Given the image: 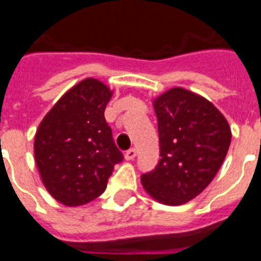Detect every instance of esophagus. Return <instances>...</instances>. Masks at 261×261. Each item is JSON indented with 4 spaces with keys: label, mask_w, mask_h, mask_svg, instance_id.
Listing matches in <instances>:
<instances>
[{
    "label": "esophagus",
    "mask_w": 261,
    "mask_h": 261,
    "mask_svg": "<svg viewBox=\"0 0 261 261\" xmlns=\"http://www.w3.org/2000/svg\"><path fill=\"white\" fill-rule=\"evenodd\" d=\"M135 157H137V150H135V149L127 150L126 154H124V159H126V160H134Z\"/></svg>",
    "instance_id": "34e87169"
}]
</instances>
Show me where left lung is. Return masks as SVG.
I'll return each mask as SVG.
<instances>
[{"instance_id": "obj_1", "label": "left lung", "mask_w": 261, "mask_h": 261, "mask_svg": "<svg viewBox=\"0 0 261 261\" xmlns=\"http://www.w3.org/2000/svg\"><path fill=\"white\" fill-rule=\"evenodd\" d=\"M160 162L141 176L145 192L166 205H182L212 182L231 142L226 117L211 101L184 87L153 99Z\"/></svg>"}]
</instances>
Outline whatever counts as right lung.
Here are the masks:
<instances>
[{"instance_id":"right-lung-1","label":"right lung","mask_w":261,"mask_h":261,"mask_svg":"<svg viewBox=\"0 0 261 261\" xmlns=\"http://www.w3.org/2000/svg\"><path fill=\"white\" fill-rule=\"evenodd\" d=\"M113 91L94 77L71 87L39 123L34 139L38 171L55 200L65 206L93 201L123 160L104 112Z\"/></svg>"}]
</instances>
